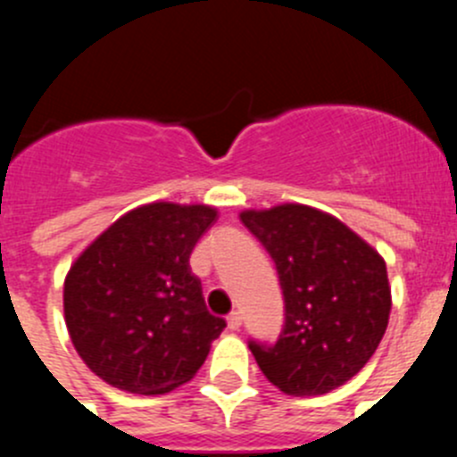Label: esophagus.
<instances>
[{"mask_svg": "<svg viewBox=\"0 0 457 457\" xmlns=\"http://www.w3.org/2000/svg\"><path fill=\"white\" fill-rule=\"evenodd\" d=\"M241 325H243V315L238 313V311H232V313L228 315V327L232 331H238L241 329Z\"/></svg>", "mask_w": 457, "mask_h": 457, "instance_id": "obj_1", "label": "esophagus"}]
</instances>
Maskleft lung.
I'll return each mask as SVG.
<instances>
[{
    "label": "left lung",
    "instance_id": "obj_1",
    "mask_svg": "<svg viewBox=\"0 0 457 457\" xmlns=\"http://www.w3.org/2000/svg\"><path fill=\"white\" fill-rule=\"evenodd\" d=\"M241 220L275 262L284 295L277 343L248 340L262 372L293 396L343 386L386 334V262L347 225L304 204L243 212Z\"/></svg>",
    "mask_w": 457,
    "mask_h": 457
}]
</instances>
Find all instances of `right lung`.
<instances>
[{
  "label": "right lung",
  "instance_id": "1",
  "mask_svg": "<svg viewBox=\"0 0 457 457\" xmlns=\"http://www.w3.org/2000/svg\"><path fill=\"white\" fill-rule=\"evenodd\" d=\"M214 220L204 204H144L76 259L65 279V322L96 377L135 395H162L198 372L228 327L207 311L189 268Z\"/></svg>",
  "mask_w": 457,
  "mask_h": 457
}]
</instances>
